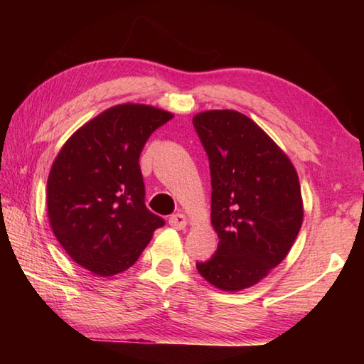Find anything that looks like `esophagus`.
<instances>
[{
    "mask_svg": "<svg viewBox=\"0 0 364 364\" xmlns=\"http://www.w3.org/2000/svg\"><path fill=\"white\" fill-rule=\"evenodd\" d=\"M168 223H170V227H173L176 230H183V228H186V225H188V219H186V215H184V214L176 213L173 215H170Z\"/></svg>",
    "mask_w": 364,
    "mask_h": 364,
    "instance_id": "esophagus-1",
    "label": "esophagus"
}]
</instances>
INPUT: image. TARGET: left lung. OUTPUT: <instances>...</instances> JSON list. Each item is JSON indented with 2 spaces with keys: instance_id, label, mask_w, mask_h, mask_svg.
I'll list each match as a JSON object with an SVG mask.
<instances>
[{
  "instance_id": "1",
  "label": "left lung",
  "mask_w": 364,
  "mask_h": 364,
  "mask_svg": "<svg viewBox=\"0 0 364 364\" xmlns=\"http://www.w3.org/2000/svg\"><path fill=\"white\" fill-rule=\"evenodd\" d=\"M210 159L211 223L218 250L197 269L222 291L257 284L286 258L304 220L300 183L289 158L237 111L194 119Z\"/></svg>"
}]
</instances>
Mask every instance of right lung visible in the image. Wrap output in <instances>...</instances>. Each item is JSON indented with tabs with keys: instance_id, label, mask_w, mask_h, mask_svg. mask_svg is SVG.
I'll use <instances>...</instances> for the list:
<instances>
[{
	"instance_id": "1",
	"label": "right lung",
	"mask_w": 364,
	"mask_h": 364,
	"mask_svg": "<svg viewBox=\"0 0 364 364\" xmlns=\"http://www.w3.org/2000/svg\"><path fill=\"white\" fill-rule=\"evenodd\" d=\"M173 114L117 105L82 125L54 159L46 205L53 233L75 262L100 277L131 267L164 219L146 210L139 156Z\"/></svg>"
}]
</instances>
